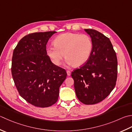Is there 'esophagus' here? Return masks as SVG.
<instances>
[{
	"instance_id": "34e87169",
	"label": "esophagus",
	"mask_w": 132,
	"mask_h": 132,
	"mask_svg": "<svg viewBox=\"0 0 132 132\" xmlns=\"http://www.w3.org/2000/svg\"><path fill=\"white\" fill-rule=\"evenodd\" d=\"M66 72H67V74H68V76H70V75H71V72L70 71H67Z\"/></svg>"
}]
</instances>
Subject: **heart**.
I'll list each match as a JSON object with an SVG mask.
<instances>
[{
	"label": "heart",
	"instance_id": "obj_1",
	"mask_svg": "<svg viewBox=\"0 0 132 132\" xmlns=\"http://www.w3.org/2000/svg\"><path fill=\"white\" fill-rule=\"evenodd\" d=\"M54 46L46 48V54L54 65H61L64 58L69 65L82 66L88 61L92 52L93 43L87 35L65 32L59 35L54 40Z\"/></svg>",
	"mask_w": 132,
	"mask_h": 132
}]
</instances>
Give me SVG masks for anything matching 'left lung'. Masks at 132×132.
Listing matches in <instances>:
<instances>
[{
	"mask_svg": "<svg viewBox=\"0 0 132 132\" xmlns=\"http://www.w3.org/2000/svg\"><path fill=\"white\" fill-rule=\"evenodd\" d=\"M93 43L92 52L83 66L71 73L78 99L86 105L97 104L114 89L117 77V59L110 39L93 29H85Z\"/></svg>",
	"mask_w": 132,
	"mask_h": 132,
	"instance_id": "left-lung-1",
	"label": "left lung"
}]
</instances>
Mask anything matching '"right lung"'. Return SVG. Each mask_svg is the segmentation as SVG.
I'll return each instance as SVG.
<instances>
[{
    "instance_id": "obj_1",
    "label": "right lung",
    "mask_w": 132,
    "mask_h": 132,
    "mask_svg": "<svg viewBox=\"0 0 132 132\" xmlns=\"http://www.w3.org/2000/svg\"><path fill=\"white\" fill-rule=\"evenodd\" d=\"M56 31L30 34L22 38L13 51L11 73L20 96L34 106H50L57 101L65 70L51 62L46 44Z\"/></svg>"
}]
</instances>
